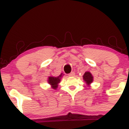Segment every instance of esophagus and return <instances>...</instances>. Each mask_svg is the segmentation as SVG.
Listing matches in <instances>:
<instances>
[{
  "instance_id": "obj_1",
  "label": "esophagus",
  "mask_w": 129,
  "mask_h": 129,
  "mask_svg": "<svg viewBox=\"0 0 129 129\" xmlns=\"http://www.w3.org/2000/svg\"><path fill=\"white\" fill-rule=\"evenodd\" d=\"M69 76H71V77L74 76V75H75V72H71L69 74Z\"/></svg>"
}]
</instances>
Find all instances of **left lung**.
<instances>
[{"mask_svg":"<svg viewBox=\"0 0 129 129\" xmlns=\"http://www.w3.org/2000/svg\"><path fill=\"white\" fill-rule=\"evenodd\" d=\"M83 79L87 84H90L93 81V77L89 72H85L83 75Z\"/></svg>","mask_w":129,"mask_h":129,"instance_id":"8db88e82","label":"left lung"}]
</instances>
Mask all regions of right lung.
I'll list each match as a JSON object with an SVG mask.
<instances>
[{"mask_svg": "<svg viewBox=\"0 0 129 129\" xmlns=\"http://www.w3.org/2000/svg\"><path fill=\"white\" fill-rule=\"evenodd\" d=\"M62 74H61L58 77H49V84L52 86V88L54 89H56L57 87H58V84L60 81V78L62 77Z\"/></svg>", "mask_w": 129, "mask_h": 129, "instance_id": "obj_1", "label": "right lung"}]
</instances>
